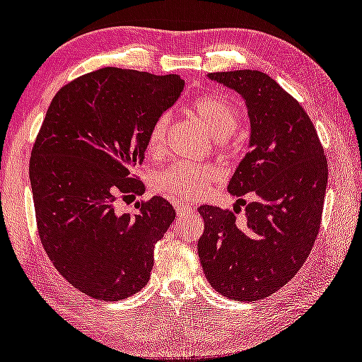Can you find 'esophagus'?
<instances>
[{
    "label": "esophagus",
    "instance_id": "esophagus-1",
    "mask_svg": "<svg viewBox=\"0 0 362 362\" xmlns=\"http://www.w3.org/2000/svg\"><path fill=\"white\" fill-rule=\"evenodd\" d=\"M173 206H175V211H177V214H189L194 211L192 206H189L187 202H184V201H175Z\"/></svg>",
    "mask_w": 362,
    "mask_h": 362
}]
</instances>
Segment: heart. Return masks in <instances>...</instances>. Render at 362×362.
Returning a JSON list of instances; mask_svg holds the SVG:
<instances>
[{
	"label": "heart",
	"mask_w": 362,
	"mask_h": 362,
	"mask_svg": "<svg viewBox=\"0 0 362 362\" xmlns=\"http://www.w3.org/2000/svg\"><path fill=\"white\" fill-rule=\"evenodd\" d=\"M187 111L201 123V127L209 134V137L220 144L221 149H235V146L226 141L239 125V110L232 101H228L223 96L208 94V96L197 98L189 106ZM166 127H168V118L166 117H160L154 122L148 139L149 153H160L161 151L166 136ZM221 178H223V172L214 165L177 161L166 166L160 173H156V177L153 178V187L170 199L187 201L201 197Z\"/></svg>",
	"instance_id": "1"
}]
</instances>
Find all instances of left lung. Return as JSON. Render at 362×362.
I'll return each mask as SVG.
<instances>
[{
    "mask_svg": "<svg viewBox=\"0 0 362 362\" xmlns=\"http://www.w3.org/2000/svg\"><path fill=\"white\" fill-rule=\"evenodd\" d=\"M208 77L239 93L247 106L249 153L228 192H251L256 201L245 206L242 221L233 211L201 206L197 252L214 291L252 303L284 287L308 259L320 232L328 165L311 118L269 75L235 70Z\"/></svg>",
    "mask_w": 362,
    "mask_h": 362,
    "instance_id": "1",
    "label": "left lung"
}]
</instances>
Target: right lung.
<instances>
[{"instance_id": "obj_1", "label": "right lung", "mask_w": 362, "mask_h": 362, "mask_svg": "<svg viewBox=\"0 0 362 362\" xmlns=\"http://www.w3.org/2000/svg\"><path fill=\"white\" fill-rule=\"evenodd\" d=\"M182 89L178 75L108 66L62 87L47 108L29 166L39 237L89 297L120 300L148 284L173 206L154 196L137 202V214H118L115 202L144 194L134 168Z\"/></svg>"}]
</instances>
